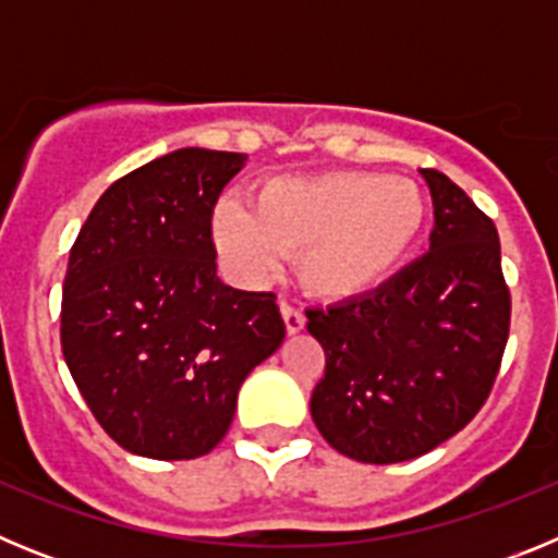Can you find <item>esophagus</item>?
<instances>
[{"instance_id": "obj_1", "label": "esophagus", "mask_w": 558, "mask_h": 558, "mask_svg": "<svg viewBox=\"0 0 558 558\" xmlns=\"http://www.w3.org/2000/svg\"><path fill=\"white\" fill-rule=\"evenodd\" d=\"M282 318H284V327H288L290 335L302 332L304 329V313L299 307H293V304L282 302Z\"/></svg>"}]
</instances>
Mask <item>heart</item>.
<instances>
[{
    "instance_id": "obj_1",
    "label": "heart",
    "mask_w": 558,
    "mask_h": 558,
    "mask_svg": "<svg viewBox=\"0 0 558 558\" xmlns=\"http://www.w3.org/2000/svg\"><path fill=\"white\" fill-rule=\"evenodd\" d=\"M422 186L383 172L338 170L259 184L254 206L223 198L211 209V243L240 284H263L284 256L318 299L347 302L397 276L425 236Z\"/></svg>"
}]
</instances>
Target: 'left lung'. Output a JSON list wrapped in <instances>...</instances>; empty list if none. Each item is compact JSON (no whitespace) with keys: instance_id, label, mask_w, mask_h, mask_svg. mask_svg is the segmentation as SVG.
I'll return each mask as SVG.
<instances>
[{"instance_id":"8db88e82","label":"left lung","mask_w":558,"mask_h":558,"mask_svg":"<svg viewBox=\"0 0 558 558\" xmlns=\"http://www.w3.org/2000/svg\"><path fill=\"white\" fill-rule=\"evenodd\" d=\"M422 175L430 251L372 293L307 310L327 354L310 413L340 456L363 463L411 461L470 425L509 340L495 223L445 172Z\"/></svg>"}]
</instances>
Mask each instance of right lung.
<instances>
[{"mask_svg": "<svg viewBox=\"0 0 558 558\" xmlns=\"http://www.w3.org/2000/svg\"><path fill=\"white\" fill-rule=\"evenodd\" d=\"M245 153L181 147L113 181L69 254L61 347L128 452L190 461L220 445L251 368L279 349L274 293L218 279L211 209Z\"/></svg>", "mask_w": 558, "mask_h": 558, "instance_id": "1", "label": "right lung"}]
</instances>
